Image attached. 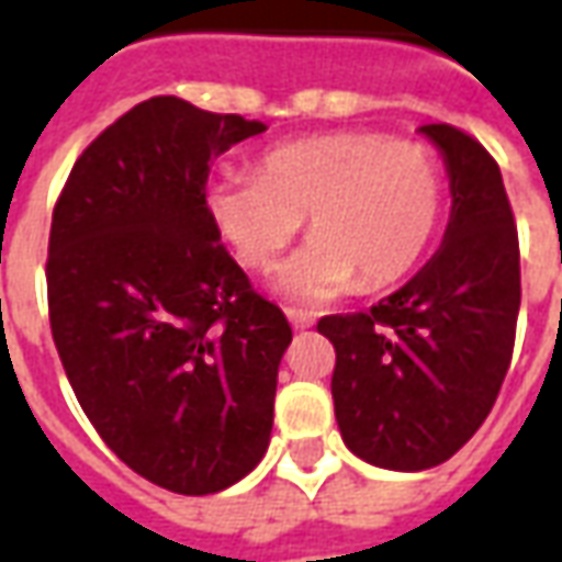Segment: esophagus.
<instances>
[{
	"instance_id": "34e87169",
	"label": "esophagus",
	"mask_w": 562,
	"mask_h": 562,
	"mask_svg": "<svg viewBox=\"0 0 562 562\" xmlns=\"http://www.w3.org/2000/svg\"><path fill=\"white\" fill-rule=\"evenodd\" d=\"M285 316H289V322H292L294 328H310V325L316 322L310 313H304V310H294V306H285Z\"/></svg>"
}]
</instances>
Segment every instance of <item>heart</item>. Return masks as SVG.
I'll return each instance as SVG.
<instances>
[{
    "label": "heart",
    "instance_id": "obj_1",
    "mask_svg": "<svg viewBox=\"0 0 562 562\" xmlns=\"http://www.w3.org/2000/svg\"><path fill=\"white\" fill-rule=\"evenodd\" d=\"M207 213L249 270L273 268L310 213L313 240L282 268L277 289L328 301L355 280L382 289L418 265L442 213V168L418 140L318 135L270 149L256 177H216Z\"/></svg>",
    "mask_w": 562,
    "mask_h": 562
}]
</instances>
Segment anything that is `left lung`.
Returning a JSON list of instances; mask_svg holds the SVG:
<instances>
[{"label": "left lung", "instance_id": "left-lung-1", "mask_svg": "<svg viewBox=\"0 0 562 562\" xmlns=\"http://www.w3.org/2000/svg\"><path fill=\"white\" fill-rule=\"evenodd\" d=\"M442 149L451 216L413 280L367 313L318 318L342 442L385 470L448 460L491 413L515 349L520 249L494 156L448 123L422 126Z\"/></svg>", "mask_w": 562, "mask_h": 562}]
</instances>
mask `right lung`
I'll list each match as a JSON object with an SVG mask.
<instances>
[{
	"mask_svg": "<svg viewBox=\"0 0 562 562\" xmlns=\"http://www.w3.org/2000/svg\"><path fill=\"white\" fill-rule=\"evenodd\" d=\"M265 126L177 95L135 104L56 198L47 310L104 446L165 491L216 494L265 458L292 325L207 213L213 159Z\"/></svg>",
	"mask_w": 562,
	"mask_h": 562,
	"instance_id": "add662e5",
	"label": "right lung"
}]
</instances>
